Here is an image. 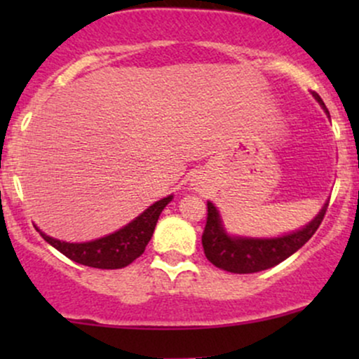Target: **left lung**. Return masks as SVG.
Instances as JSON below:
<instances>
[{"instance_id":"left-lung-1","label":"left lung","mask_w":359,"mask_h":359,"mask_svg":"<svg viewBox=\"0 0 359 359\" xmlns=\"http://www.w3.org/2000/svg\"><path fill=\"white\" fill-rule=\"evenodd\" d=\"M316 101L325 109L319 94L312 93ZM329 114V111L325 109ZM329 203H325L320 212L299 231L280 238H243L229 236L222 226L221 216L212 203H208V221L203 233V248L205 258L217 269L231 273H257L271 269L283 259L302 248L317 231Z\"/></svg>"}]
</instances>
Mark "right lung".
Segmentation results:
<instances>
[{
	"mask_svg": "<svg viewBox=\"0 0 359 359\" xmlns=\"http://www.w3.org/2000/svg\"><path fill=\"white\" fill-rule=\"evenodd\" d=\"M172 197L174 196L156 201L147 211L140 214L137 219L128 222L125 228L118 229V231L111 233L104 238H100V240L88 243H65L47 236L39 228H36V231H40L42 238L48 245L59 250L62 255L71 258L72 262L102 270L125 269L131 262L142 257L148 241L151 240V234H154L160 212L170 203Z\"/></svg>",
	"mask_w": 359,
	"mask_h": 359,
	"instance_id": "right-lung-1",
	"label": "right lung"
}]
</instances>
